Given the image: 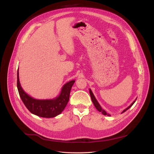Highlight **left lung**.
I'll return each mask as SVG.
<instances>
[{
    "label": "left lung",
    "instance_id": "obj_1",
    "mask_svg": "<svg viewBox=\"0 0 154 154\" xmlns=\"http://www.w3.org/2000/svg\"><path fill=\"white\" fill-rule=\"evenodd\" d=\"M89 92H90V95H91V100H92V103H94V105L95 106V107L96 108V109L98 110L99 112H101L103 114V115H107V116H110V114H107L106 112L104 110H103L101 109V106H100V105L99 104V103L98 102H97V101L96 100V97H95V96H94V94H93V93H92V91L91 90V89H89ZM137 100V99H136ZM135 101H134L133 103L130 105L129 106H128L127 109H125L123 112H122V113L123 112H125L126 110H127L128 109H130V107H131L132 105H133V104L135 103Z\"/></svg>",
    "mask_w": 154,
    "mask_h": 154
}]
</instances>
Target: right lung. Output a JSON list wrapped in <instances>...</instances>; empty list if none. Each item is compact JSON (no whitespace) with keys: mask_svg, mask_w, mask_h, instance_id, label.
<instances>
[{"mask_svg":"<svg viewBox=\"0 0 154 154\" xmlns=\"http://www.w3.org/2000/svg\"><path fill=\"white\" fill-rule=\"evenodd\" d=\"M75 80L70 81L65 84L60 95L52 100H36L26 93L20 85L17 71V88L23 103L32 114L42 118H54L62 113L68 103L72 86Z\"/></svg>","mask_w":154,"mask_h":154,"instance_id":"1","label":"right lung"}]
</instances>
